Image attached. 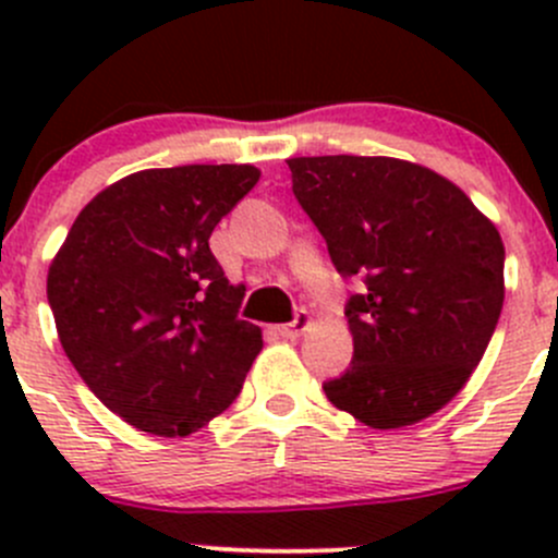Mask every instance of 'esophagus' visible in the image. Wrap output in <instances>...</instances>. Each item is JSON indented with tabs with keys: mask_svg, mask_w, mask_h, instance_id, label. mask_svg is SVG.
I'll return each instance as SVG.
<instances>
[{
	"mask_svg": "<svg viewBox=\"0 0 558 558\" xmlns=\"http://www.w3.org/2000/svg\"><path fill=\"white\" fill-rule=\"evenodd\" d=\"M307 326H311V315H307L305 311H300L294 315V320L275 326V331H278L280 337H286V340H296V337H300Z\"/></svg>",
	"mask_w": 558,
	"mask_h": 558,
	"instance_id": "1",
	"label": "esophagus"
}]
</instances>
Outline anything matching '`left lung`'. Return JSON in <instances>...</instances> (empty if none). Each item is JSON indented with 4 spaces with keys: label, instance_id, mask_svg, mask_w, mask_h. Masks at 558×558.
Here are the masks:
<instances>
[{
    "label": "left lung",
    "instance_id": "1",
    "mask_svg": "<svg viewBox=\"0 0 558 558\" xmlns=\"http://www.w3.org/2000/svg\"><path fill=\"white\" fill-rule=\"evenodd\" d=\"M291 189L342 278L351 367L324 393L373 429L429 418L481 364L505 302L497 227L442 174L388 156L289 159Z\"/></svg>",
    "mask_w": 558,
    "mask_h": 558
}]
</instances>
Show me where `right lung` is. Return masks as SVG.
<instances>
[{
    "label": "right lung",
    "instance_id": "obj_1",
    "mask_svg": "<svg viewBox=\"0 0 558 558\" xmlns=\"http://www.w3.org/2000/svg\"><path fill=\"white\" fill-rule=\"evenodd\" d=\"M251 165L143 170L81 210L48 269L61 348L134 429L185 437L238 399L262 329L240 318L210 234L256 185Z\"/></svg>",
    "mask_w": 558,
    "mask_h": 558
}]
</instances>
